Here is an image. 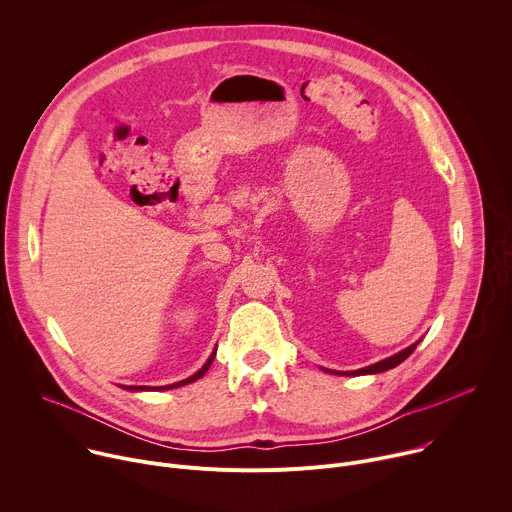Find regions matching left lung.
Masks as SVG:
<instances>
[{"instance_id": "obj_1", "label": "left lung", "mask_w": 512, "mask_h": 512, "mask_svg": "<svg viewBox=\"0 0 512 512\" xmlns=\"http://www.w3.org/2000/svg\"><path fill=\"white\" fill-rule=\"evenodd\" d=\"M417 344L419 342H415V344H411V346H407L405 350H401V352H397V354H393V356H389V358H385V360H381V362H375V364H371V367H364V369H358V371H346V373H336V371H328V373H336V375H346V377H358V375H377V373H383V371H389V369H395L397 364H401L415 348H417Z\"/></svg>"}]
</instances>
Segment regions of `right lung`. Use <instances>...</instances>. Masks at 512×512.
I'll use <instances>...</instances> for the list:
<instances>
[{
	"mask_svg": "<svg viewBox=\"0 0 512 512\" xmlns=\"http://www.w3.org/2000/svg\"><path fill=\"white\" fill-rule=\"evenodd\" d=\"M214 354H216V350L210 354V358L202 364V369L200 371H196L192 377H188V379H184V381H178V383H174V385H166V387H123V389H127V391H166V389H176V387H184V385H188V383H194V381H198L200 377H204V373L208 371V367L212 364V360H214Z\"/></svg>",
	"mask_w": 512,
	"mask_h": 512,
	"instance_id": "1",
	"label": "right lung"
}]
</instances>
